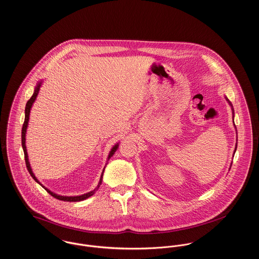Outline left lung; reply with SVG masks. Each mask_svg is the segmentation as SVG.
Here are the masks:
<instances>
[{"instance_id": "left-lung-1", "label": "left lung", "mask_w": 259, "mask_h": 259, "mask_svg": "<svg viewBox=\"0 0 259 259\" xmlns=\"http://www.w3.org/2000/svg\"><path fill=\"white\" fill-rule=\"evenodd\" d=\"M226 100H227V101H228V103H229V104H230V106H231V108H232V111H233V119H234V117H235V110H234V107H233V105H232V103H231V102H230V101H229V99H228V98H227V97H226ZM234 124H235V121H234ZM235 130H236V127H235ZM236 146H237V143H236V144H235V150H236ZM235 152H234V153H235Z\"/></svg>"}]
</instances>
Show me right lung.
Instances as JSON below:
<instances>
[{
	"mask_svg": "<svg viewBox=\"0 0 259 259\" xmlns=\"http://www.w3.org/2000/svg\"><path fill=\"white\" fill-rule=\"evenodd\" d=\"M42 82H44L42 80H40L39 82H37V84H36V86H35V88H34V92H33V94L31 96V98L27 101L26 106H25V110H24V125H23V130H22V145H23V149H24V159H25L26 168H27V170H28V172H29L30 176L34 179V181H35V182H37L40 186H42V188L46 189L47 192H48L51 196H53L54 198H56V199H58V200H60V201H65V202H80V201H83V200L88 199L89 197L93 196L95 193H96V191H97V190L99 189V187L101 186L102 181H103V174H104L105 168H106V166H107L108 163H106L105 167H104V169H103V172H102V175H101L100 181H99V183H98V186H97L93 191H90V192H88V193H86V194L79 195V196H61V195H58V194H56V193H54V192L50 191V190H49V189H47V187H45V186H44V185H42V184L37 180V178L35 177V175H34V174H33V172H32L31 166H30V163H29V161H28V155H27V150H26V146H25V135H26V130H27V125H28V120H29L30 110H31V107H32L33 103H34V102H35V100H36V97H37L38 92H39V89H40V87H41V85H42ZM118 143H116V144L112 147V149H111V151H110V153H109V155H108L107 162H108V161L110 160V158L115 154V152L117 151V149H118Z\"/></svg>",
	"mask_w": 259,
	"mask_h": 259,
	"instance_id": "add662e5",
	"label": "right lung"
}]
</instances>
